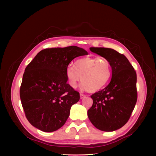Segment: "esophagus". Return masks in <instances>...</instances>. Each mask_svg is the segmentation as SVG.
<instances>
[{"label":"esophagus","instance_id":"obj_1","mask_svg":"<svg viewBox=\"0 0 156 156\" xmlns=\"http://www.w3.org/2000/svg\"><path fill=\"white\" fill-rule=\"evenodd\" d=\"M85 97H86L85 95H84V94H80V99H83V98H85Z\"/></svg>","mask_w":156,"mask_h":156}]
</instances>
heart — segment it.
Returning a JSON list of instances; mask_svg holds the SVG:
<instances>
[{
	"mask_svg": "<svg viewBox=\"0 0 156 156\" xmlns=\"http://www.w3.org/2000/svg\"><path fill=\"white\" fill-rule=\"evenodd\" d=\"M74 69L69 66L66 72L68 82L76 88L81 80V87L90 92L100 90L108 83L111 76V66L105 57H84L74 63Z\"/></svg>",
	"mask_w": 156,
	"mask_h": 156,
	"instance_id": "1",
	"label": "heart"
}]
</instances>
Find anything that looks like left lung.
Segmentation results:
<instances>
[{
    "label": "left lung",
    "mask_w": 156,
    "mask_h": 156,
    "mask_svg": "<svg viewBox=\"0 0 156 156\" xmlns=\"http://www.w3.org/2000/svg\"><path fill=\"white\" fill-rule=\"evenodd\" d=\"M94 53L110 64L112 77L109 85L91 95L93 104L87 112L93 125L104 132H113L129 120L137 100L136 74L126 57L114 49L90 47Z\"/></svg>",
    "instance_id": "1"
}]
</instances>
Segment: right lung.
Here are the masks:
<instances>
[{
  "mask_svg": "<svg viewBox=\"0 0 156 156\" xmlns=\"http://www.w3.org/2000/svg\"><path fill=\"white\" fill-rule=\"evenodd\" d=\"M76 46L45 48L27 66L20 87V99L31 125L45 132L61 128L80 94L67 83L66 72L71 61L87 55Z\"/></svg>",
  "mask_w": 156,
  "mask_h": 156,
  "instance_id": "obj_1",
  "label": "right lung"
}]
</instances>
